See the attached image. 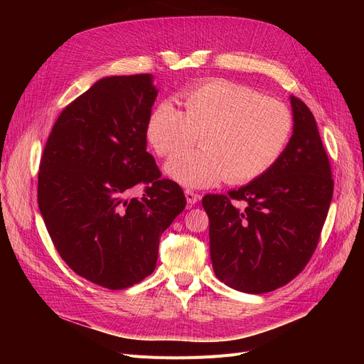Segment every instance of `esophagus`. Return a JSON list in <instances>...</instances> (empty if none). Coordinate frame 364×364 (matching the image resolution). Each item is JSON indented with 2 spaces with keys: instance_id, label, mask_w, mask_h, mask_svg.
<instances>
[{
  "instance_id": "obj_1",
  "label": "esophagus",
  "mask_w": 364,
  "mask_h": 364,
  "mask_svg": "<svg viewBox=\"0 0 364 364\" xmlns=\"http://www.w3.org/2000/svg\"><path fill=\"white\" fill-rule=\"evenodd\" d=\"M185 197H186V202H188L190 205H196L197 202L200 200V196L197 194V193H194V191H191V190H186L185 191Z\"/></svg>"
}]
</instances>
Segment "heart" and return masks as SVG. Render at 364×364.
Instances as JSON below:
<instances>
[{
    "mask_svg": "<svg viewBox=\"0 0 364 364\" xmlns=\"http://www.w3.org/2000/svg\"><path fill=\"white\" fill-rule=\"evenodd\" d=\"M179 98L182 112L168 102L153 109L146 136L158 156H168L201 134L202 148L174 154L165 164L170 178L185 186L250 182L279 161L291 139L289 106L247 86L214 79Z\"/></svg>",
    "mask_w": 364,
    "mask_h": 364,
    "instance_id": "obj_1",
    "label": "heart"
}]
</instances>
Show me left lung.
Instances as JSON below:
<instances>
[{"mask_svg": "<svg viewBox=\"0 0 364 364\" xmlns=\"http://www.w3.org/2000/svg\"><path fill=\"white\" fill-rule=\"evenodd\" d=\"M293 135L279 161L228 194H206L209 253L215 277L259 294L299 274L321 237L334 181L314 115L290 95Z\"/></svg>", "mask_w": 364, "mask_h": 364, "instance_id": "8db88e82", "label": "left lung"}]
</instances>
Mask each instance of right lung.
<instances>
[{
	"label": "right lung",
	"instance_id": "1",
	"mask_svg": "<svg viewBox=\"0 0 364 364\" xmlns=\"http://www.w3.org/2000/svg\"><path fill=\"white\" fill-rule=\"evenodd\" d=\"M156 95L151 74L100 79L63 109L41 158L38 203L54 247L109 290L153 273L159 238L186 205L146 150ZM136 184L145 194L129 198Z\"/></svg>",
	"mask_w": 364,
	"mask_h": 364
}]
</instances>
